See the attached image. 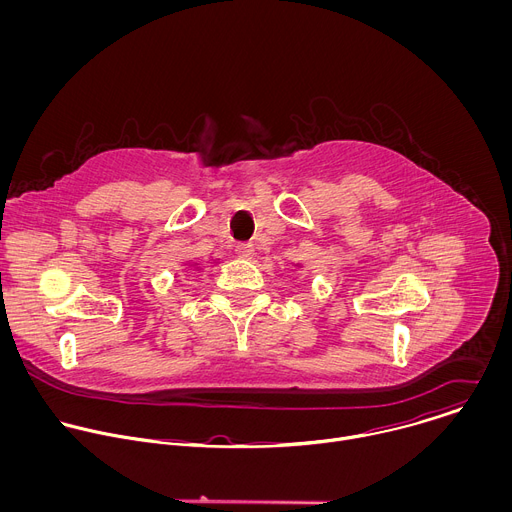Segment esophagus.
<instances>
[{
    "label": "esophagus",
    "instance_id": "esophagus-1",
    "mask_svg": "<svg viewBox=\"0 0 512 512\" xmlns=\"http://www.w3.org/2000/svg\"><path fill=\"white\" fill-rule=\"evenodd\" d=\"M237 255H239L241 259H251V257L255 255L253 243H239V245H237Z\"/></svg>",
    "mask_w": 512,
    "mask_h": 512
}]
</instances>
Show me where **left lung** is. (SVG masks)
Segmentation results:
<instances>
[{
    "label": "left lung",
    "instance_id": "left-lung-1",
    "mask_svg": "<svg viewBox=\"0 0 512 512\" xmlns=\"http://www.w3.org/2000/svg\"><path fill=\"white\" fill-rule=\"evenodd\" d=\"M294 267H296V269H300V267H302V263H294Z\"/></svg>",
    "mask_w": 512,
    "mask_h": 512
}]
</instances>
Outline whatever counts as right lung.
<instances>
[{"label": "right lung", "instance_id": "add662e5", "mask_svg": "<svg viewBox=\"0 0 512 512\" xmlns=\"http://www.w3.org/2000/svg\"><path fill=\"white\" fill-rule=\"evenodd\" d=\"M218 263V259H212L206 267H214ZM186 269H190V271H202L204 267H202V263L200 261H196V259H188L186 263H184V267H182V271H186Z\"/></svg>", "mask_w": 512, "mask_h": 512}]
</instances>
